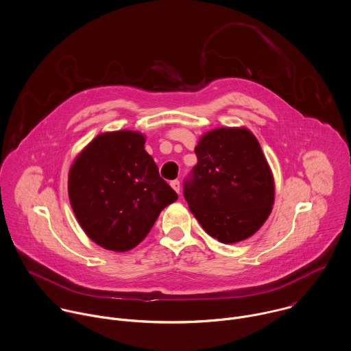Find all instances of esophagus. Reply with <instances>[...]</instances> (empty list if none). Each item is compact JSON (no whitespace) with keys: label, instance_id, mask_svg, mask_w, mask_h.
<instances>
[{"label":"esophagus","instance_id":"esophagus-1","mask_svg":"<svg viewBox=\"0 0 351 351\" xmlns=\"http://www.w3.org/2000/svg\"><path fill=\"white\" fill-rule=\"evenodd\" d=\"M170 185H171V188H173L177 193H180V181H178V180H173V181L170 182Z\"/></svg>","mask_w":351,"mask_h":351}]
</instances>
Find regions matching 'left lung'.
<instances>
[{"label": "left lung", "mask_w": 351, "mask_h": 351, "mask_svg": "<svg viewBox=\"0 0 351 351\" xmlns=\"http://www.w3.org/2000/svg\"><path fill=\"white\" fill-rule=\"evenodd\" d=\"M197 165L184 181V197L203 229L229 244L252 236L274 202V182L255 136L244 128L206 133Z\"/></svg>", "instance_id": "left-lung-1"}]
</instances>
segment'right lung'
<instances>
[{
	"mask_svg": "<svg viewBox=\"0 0 351 351\" xmlns=\"http://www.w3.org/2000/svg\"><path fill=\"white\" fill-rule=\"evenodd\" d=\"M144 144L137 132L104 133L71 166L69 196L74 214L85 233L107 250L134 248L160 211L178 197Z\"/></svg>",
	"mask_w": 351,
	"mask_h": 351,
	"instance_id": "right-lung-1",
	"label": "right lung"
}]
</instances>
